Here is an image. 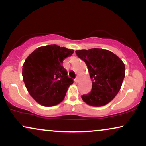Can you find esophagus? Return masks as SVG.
<instances>
[{"instance_id": "34e87169", "label": "esophagus", "mask_w": 146, "mask_h": 146, "mask_svg": "<svg viewBox=\"0 0 146 146\" xmlns=\"http://www.w3.org/2000/svg\"><path fill=\"white\" fill-rule=\"evenodd\" d=\"M75 82H76V83L78 82H79V78H78V77H77V78L75 79Z\"/></svg>"}]
</instances>
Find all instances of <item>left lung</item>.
I'll list each match as a JSON object with an SVG mask.
<instances>
[{
    "label": "left lung",
    "mask_w": 146,
    "mask_h": 146,
    "mask_svg": "<svg viewBox=\"0 0 146 146\" xmlns=\"http://www.w3.org/2000/svg\"><path fill=\"white\" fill-rule=\"evenodd\" d=\"M79 58L86 63L92 82L89 93L82 99L92 106H102L116 96L125 77V68L122 60L113 52L102 48L75 51Z\"/></svg>",
    "instance_id": "8db88e82"
}]
</instances>
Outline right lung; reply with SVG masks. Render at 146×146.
<instances>
[{"mask_svg": "<svg viewBox=\"0 0 146 146\" xmlns=\"http://www.w3.org/2000/svg\"><path fill=\"white\" fill-rule=\"evenodd\" d=\"M73 52L56 44L47 45L36 48L25 60L23 81L30 95L40 104L53 106L64 99L73 80L68 77L62 63Z\"/></svg>", "mask_w": 146, "mask_h": 146, "instance_id": "obj_1", "label": "right lung"}]
</instances>
